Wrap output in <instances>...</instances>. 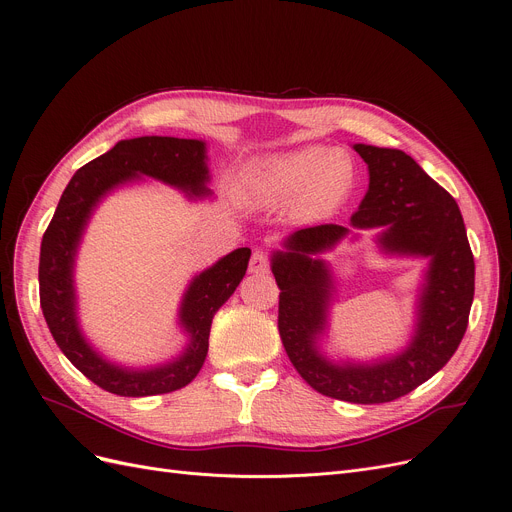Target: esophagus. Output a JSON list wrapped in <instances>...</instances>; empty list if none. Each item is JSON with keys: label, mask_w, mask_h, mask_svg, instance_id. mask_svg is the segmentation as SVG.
Masks as SVG:
<instances>
[{"label": "esophagus", "mask_w": 512, "mask_h": 512, "mask_svg": "<svg viewBox=\"0 0 512 512\" xmlns=\"http://www.w3.org/2000/svg\"><path fill=\"white\" fill-rule=\"evenodd\" d=\"M249 272L255 276L270 272V257H267L263 251H255L249 261Z\"/></svg>", "instance_id": "34e87169"}]
</instances>
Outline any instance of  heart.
I'll return each instance as SVG.
<instances>
[{"instance_id": "obj_1", "label": "heart", "mask_w": 512, "mask_h": 512, "mask_svg": "<svg viewBox=\"0 0 512 512\" xmlns=\"http://www.w3.org/2000/svg\"><path fill=\"white\" fill-rule=\"evenodd\" d=\"M355 159L342 149L309 145L259 159L249 170L251 199L270 209L294 205L299 218L321 220L353 195Z\"/></svg>"}]
</instances>
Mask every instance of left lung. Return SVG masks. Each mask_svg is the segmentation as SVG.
I'll list each match as a JSON object with an SVG mask.
<instances>
[{
	"label": "left lung",
	"instance_id": "obj_1",
	"mask_svg": "<svg viewBox=\"0 0 512 512\" xmlns=\"http://www.w3.org/2000/svg\"><path fill=\"white\" fill-rule=\"evenodd\" d=\"M369 170V188L353 213L357 230L380 228L386 255L427 257L411 342L400 353L375 361H330L319 348L336 292L332 251L353 230L321 224L292 232L284 251L272 253L280 288L278 330L290 363L319 394L380 405L409 394L438 373L459 348L475 292V263L456 201L400 149L357 143Z\"/></svg>",
	"mask_w": 512,
	"mask_h": 512
}]
</instances>
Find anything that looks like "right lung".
Masks as SVG:
<instances>
[{
    "instance_id": "add662e5",
    "label": "right lung",
    "mask_w": 512,
    "mask_h": 512,
    "mask_svg": "<svg viewBox=\"0 0 512 512\" xmlns=\"http://www.w3.org/2000/svg\"><path fill=\"white\" fill-rule=\"evenodd\" d=\"M141 176L170 184L193 199L209 197L207 147L197 139L139 137L118 141L68 182L43 234L39 297L49 332L68 361L99 388L118 396H153L195 380L209 348L211 319L247 274L251 249L242 247L197 274L182 294L178 326L188 336L184 351L153 367H124L99 355L78 324L74 261L93 211L103 197Z\"/></svg>"
}]
</instances>
